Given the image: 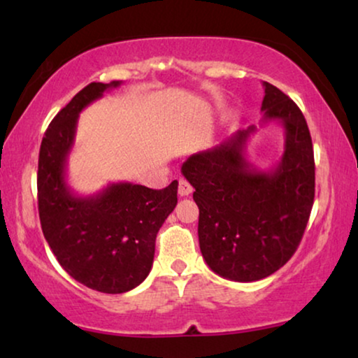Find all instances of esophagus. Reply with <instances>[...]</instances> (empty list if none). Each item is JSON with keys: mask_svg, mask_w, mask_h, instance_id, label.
I'll return each instance as SVG.
<instances>
[{"mask_svg": "<svg viewBox=\"0 0 358 358\" xmlns=\"http://www.w3.org/2000/svg\"><path fill=\"white\" fill-rule=\"evenodd\" d=\"M192 194V185H190L185 179H179V195L185 197V195Z\"/></svg>", "mask_w": 358, "mask_h": 358, "instance_id": "34e87169", "label": "esophagus"}]
</instances>
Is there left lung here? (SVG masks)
I'll return each mask as SVG.
<instances>
[{"instance_id":"8db88e82","label":"left lung","mask_w":358,"mask_h":358,"mask_svg":"<svg viewBox=\"0 0 358 358\" xmlns=\"http://www.w3.org/2000/svg\"><path fill=\"white\" fill-rule=\"evenodd\" d=\"M262 85V122L277 120L285 130L280 161L268 171L249 163L244 150L257 130L251 125L180 168L195 189L205 262L234 282L261 280L290 261L315 200V155L305 117L278 87Z\"/></svg>"}]
</instances>
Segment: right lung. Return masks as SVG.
Masks as SVG:
<instances>
[{"label": "right lung", "mask_w": 358, "mask_h": 358, "mask_svg": "<svg viewBox=\"0 0 358 358\" xmlns=\"http://www.w3.org/2000/svg\"><path fill=\"white\" fill-rule=\"evenodd\" d=\"M120 81L91 83L50 122L38 153L37 197L43 236L60 266L87 288L125 293L153 266L155 241L178 203V180L155 190L117 182L94 195L73 194L66 159L80 112Z\"/></svg>", "instance_id": "1"}]
</instances>
